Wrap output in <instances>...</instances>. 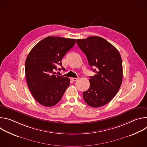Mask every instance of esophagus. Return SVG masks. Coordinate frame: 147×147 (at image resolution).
<instances>
[{
	"instance_id": "esophagus-1",
	"label": "esophagus",
	"mask_w": 147,
	"mask_h": 147,
	"mask_svg": "<svg viewBox=\"0 0 147 147\" xmlns=\"http://www.w3.org/2000/svg\"><path fill=\"white\" fill-rule=\"evenodd\" d=\"M71 80H72V81H77V80L78 78H74V77H73V78H71Z\"/></svg>"
}]
</instances>
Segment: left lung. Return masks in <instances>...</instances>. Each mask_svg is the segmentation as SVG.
<instances>
[{
	"label": "left lung",
	"mask_w": 147,
	"mask_h": 147,
	"mask_svg": "<svg viewBox=\"0 0 147 147\" xmlns=\"http://www.w3.org/2000/svg\"><path fill=\"white\" fill-rule=\"evenodd\" d=\"M76 42L87 57L96 74L90 77V87L83 92L89 106L102 107L109 102L118 92L122 82V60L119 52L109 42L99 36L76 39Z\"/></svg>",
	"instance_id": "8db88e82"
}]
</instances>
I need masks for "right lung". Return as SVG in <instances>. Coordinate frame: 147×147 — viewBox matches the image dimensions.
<instances>
[{"mask_svg": "<svg viewBox=\"0 0 147 147\" xmlns=\"http://www.w3.org/2000/svg\"><path fill=\"white\" fill-rule=\"evenodd\" d=\"M75 44L74 39L49 36L39 42L28 55L25 63L27 85L42 105H55L69 87L70 79L55 75L53 71L57 65L61 66L62 58Z\"/></svg>", "mask_w": 147, "mask_h": 147, "instance_id": "1", "label": "right lung"}]
</instances>
